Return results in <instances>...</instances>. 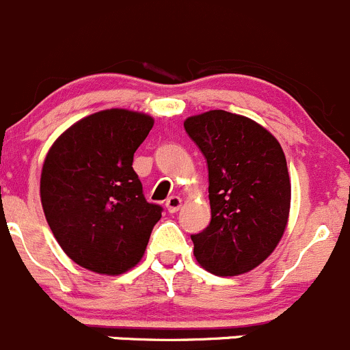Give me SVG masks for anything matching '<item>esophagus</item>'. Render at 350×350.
<instances>
[{
  "mask_svg": "<svg viewBox=\"0 0 350 350\" xmlns=\"http://www.w3.org/2000/svg\"><path fill=\"white\" fill-rule=\"evenodd\" d=\"M183 200L179 196H171L167 201H165V208H167L169 213H176V211L181 208Z\"/></svg>",
  "mask_w": 350,
  "mask_h": 350,
  "instance_id": "34e87169",
  "label": "esophagus"
}]
</instances>
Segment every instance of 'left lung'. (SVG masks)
<instances>
[{"label": "left lung", "instance_id": "left-lung-1", "mask_svg": "<svg viewBox=\"0 0 350 350\" xmlns=\"http://www.w3.org/2000/svg\"><path fill=\"white\" fill-rule=\"evenodd\" d=\"M208 164L211 221L191 235L198 262L237 276L267 259L288 225L291 183L280 142L247 116L211 109L185 120Z\"/></svg>", "mask_w": 350, "mask_h": 350}]
</instances>
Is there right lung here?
Wrapping results in <instances>:
<instances>
[{
    "instance_id": "add662e5",
    "label": "right lung",
    "mask_w": 350,
    "mask_h": 350,
    "mask_svg": "<svg viewBox=\"0 0 350 350\" xmlns=\"http://www.w3.org/2000/svg\"><path fill=\"white\" fill-rule=\"evenodd\" d=\"M152 116L111 108L66 130L44 161L40 200L62 250L84 269L116 276L142 259L162 206L149 203L133 154Z\"/></svg>"
}]
</instances>
